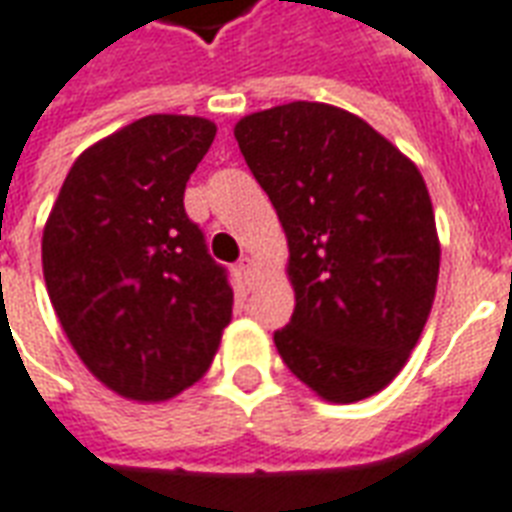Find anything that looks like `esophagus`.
<instances>
[{"mask_svg":"<svg viewBox=\"0 0 512 512\" xmlns=\"http://www.w3.org/2000/svg\"><path fill=\"white\" fill-rule=\"evenodd\" d=\"M240 270L245 278H256V261L251 256H245V259H240Z\"/></svg>","mask_w":512,"mask_h":512,"instance_id":"obj_1","label":"esophagus"}]
</instances>
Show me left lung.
I'll list each match as a JSON object with an SVG mask.
<instances>
[{"label":"left lung","mask_w":512,"mask_h":512,"mask_svg":"<svg viewBox=\"0 0 512 512\" xmlns=\"http://www.w3.org/2000/svg\"><path fill=\"white\" fill-rule=\"evenodd\" d=\"M234 138L278 212L294 289L275 333L286 368L330 404L382 393L420 341L442 245L412 158L346 108L294 100Z\"/></svg>","instance_id":"obj_1"}]
</instances>
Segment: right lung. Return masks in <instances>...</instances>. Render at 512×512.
Masks as SVG:
<instances>
[{
    "instance_id": "add662e5",
    "label": "right lung",
    "mask_w": 512,
    "mask_h": 512,
    "mask_svg": "<svg viewBox=\"0 0 512 512\" xmlns=\"http://www.w3.org/2000/svg\"><path fill=\"white\" fill-rule=\"evenodd\" d=\"M218 128L149 114L76 158L43 229V278L78 360L111 393L169 401L207 374L231 286L185 215Z\"/></svg>"
}]
</instances>
